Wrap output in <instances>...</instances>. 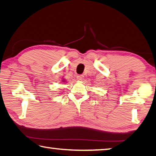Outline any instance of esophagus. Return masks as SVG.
I'll list each match as a JSON object with an SVG mask.
<instances>
[{"mask_svg": "<svg viewBox=\"0 0 156 156\" xmlns=\"http://www.w3.org/2000/svg\"><path fill=\"white\" fill-rule=\"evenodd\" d=\"M77 79L79 81H82L84 79V76L83 75H78V76H77Z\"/></svg>", "mask_w": 156, "mask_h": 156, "instance_id": "34e87169", "label": "esophagus"}]
</instances>
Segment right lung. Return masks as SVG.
Masks as SVG:
<instances>
[{"instance_id":"add662e5","label":"right lung","mask_w":156,"mask_h":156,"mask_svg":"<svg viewBox=\"0 0 156 156\" xmlns=\"http://www.w3.org/2000/svg\"><path fill=\"white\" fill-rule=\"evenodd\" d=\"M66 80H65V79H63V80H62V81H61V82H62V83H66Z\"/></svg>"}]
</instances>
